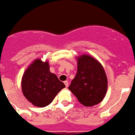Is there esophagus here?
Returning <instances> with one entry per match:
<instances>
[{"instance_id": "esophagus-1", "label": "esophagus", "mask_w": 135, "mask_h": 135, "mask_svg": "<svg viewBox=\"0 0 135 135\" xmlns=\"http://www.w3.org/2000/svg\"><path fill=\"white\" fill-rule=\"evenodd\" d=\"M64 84H65V85H66V87L67 88V87L68 86V85H69V83H68V81H67V80L64 81Z\"/></svg>"}]
</instances>
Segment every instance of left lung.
Segmentation results:
<instances>
[{"label": "left lung", "mask_w": 135, "mask_h": 135, "mask_svg": "<svg viewBox=\"0 0 135 135\" xmlns=\"http://www.w3.org/2000/svg\"><path fill=\"white\" fill-rule=\"evenodd\" d=\"M77 72L69 89L85 107L96 105L107 94L108 80L105 69L99 62L88 55L77 57Z\"/></svg>", "instance_id": "1"}]
</instances>
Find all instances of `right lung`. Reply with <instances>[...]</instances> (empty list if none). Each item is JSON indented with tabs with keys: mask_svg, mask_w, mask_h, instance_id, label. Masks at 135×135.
<instances>
[{
	"mask_svg": "<svg viewBox=\"0 0 135 135\" xmlns=\"http://www.w3.org/2000/svg\"><path fill=\"white\" fill-rule=\"evenodd\" d=\"M65 87L57 76L50 72L49 63L39 58L30 64L21 80L23 95L29 102L37 107L49 105Z\"/></svg>",
	"mask_w": 135,
	"mask_h": 135,
	"instance_id": "add662e5",
	"label": "right lung"
}]
</instances>
